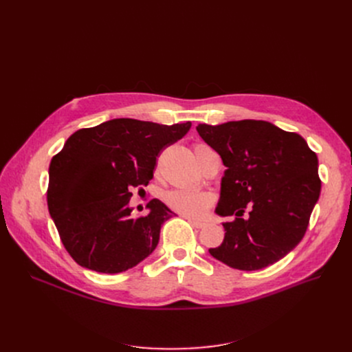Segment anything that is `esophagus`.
Here are the masks:
<instances>
[{"instance_id":"1","label":"esophagus","mask_w":352,"mask_h":352,"mask_svg":"<svg viewBox=\"0 0 352 352\" xmlns=\"http://www.w3.org/2000/svg\"><path fill=\"white\" fill-rule=\"evenodd\" d=\"M188 221H190V224L195 228H204L206 227V223H201V221H195L192 218H188Z\"/></svg>"}]
</instances>
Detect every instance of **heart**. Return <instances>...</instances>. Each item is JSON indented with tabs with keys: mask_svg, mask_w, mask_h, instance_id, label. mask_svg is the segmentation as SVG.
<instances>
[{
	"mask_svg": "<svg viewBox=\"0 0 352 352\" xmlns=\"http://www.w3.org/2000/svg\"><path fill=\"white\" fill-rule=\"evenodd\" d=\"M206 148L210 146L204 144H197L194 151L198 153L201 150H206ZM164 199L173 210L192 218L204 215L207 210L215 202V197L211 192H199L188 188L171 190L164 195Z\"/></svg>",
	"mask_w": 352,
	"mask_h": 352,
	"instance_id": "b5f03b06",
	"label": "heart"
}]
</instances>
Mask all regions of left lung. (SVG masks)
<instances>
[{
	"label": "left lung",
	"mask_w": 352,
	"mask_h": 352,
	"mask_svg": "<svg viewBox=\"0 0 352 352\" xmlns=\"http://www.w3.org/2000/svg\"><path fill=\"white\" fill-rule=\"evenodd\" d=\"M197 131L227 166L215 212L235 214L210 254L241 271L280 261L300 244L320 198L317 154L301 135L267 121L198 124ZM245 208L247 220L241 218Z\"/></svg>",
	"instance_id": "left-lung-1"
}]
</instances>
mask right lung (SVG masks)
<instances>
[{
    "mask_svg": "<svg viewBox=\"0 0 352 352\" xmlns=\"http://www.w3.org/2000/svg\"><path fill=\"white\" fill-rule=\"evenodd\" d=\"M191 122L162 125L116 118L74 133L50 164L47 204L61 241L78 265L118 274L150 255L161 226L175 214L160 199L131 217L133 188L146 187L158 154Z\"/></svg>",
    "mask_w": 352,
    "mask_h": 352,
    "instance_id": "right-lung-1",
    "label": "right lung"
}]
</instances>
